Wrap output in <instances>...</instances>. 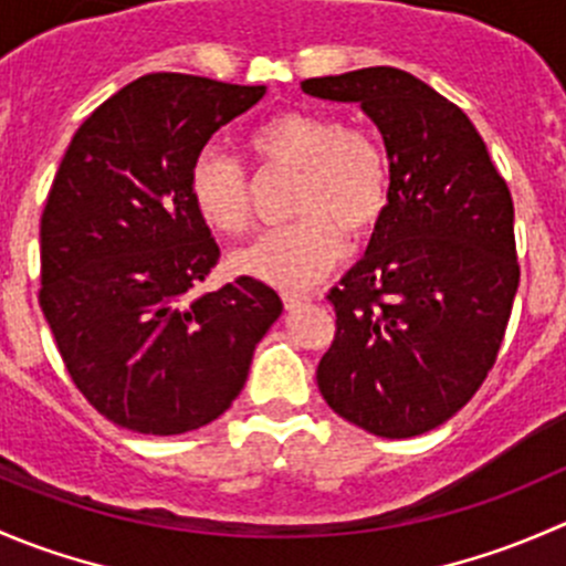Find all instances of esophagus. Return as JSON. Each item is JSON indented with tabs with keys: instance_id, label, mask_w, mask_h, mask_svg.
Wrapping results in <instances>:
<instances>
[{
	"instance_id": "esophagus-1",
	"label": "esophagus",
	"mask_w": 566,
	"mask_h": 566,
	"mask_svg": "<svg viewBox=\"0 0 566 566\" xmlns=\"http://www.w3.org/2000/svg\"><path fill=\"white\" fill-rule=\"evenodd\" d=\"M306 304H312V295H298V293L284 295V306H287V310H301V306Z\"/></svg>"
}]
</instances>
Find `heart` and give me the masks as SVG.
Returning <instances> with one entry per match:
<instances>
[{"mask_svg":"<svg viewBox=\"0 0 566 566\" xmlns=\"http://www.w3.org/2000/svg\"><path fill=\"white\" fill-rule=\"evenodd\" d=\"M249 147L265 167L298 172L290 213L293 224L265 232L235 254V271L279 290L315 287L345 254V235L361 238L389 208L391 158L384 142L350 128L336 114L293 108L249 134ZM193 210L216 232L249 230V177L238 158L202 150L191 167Z\"/></svg>","mask_w":566,"mask_h":566,"instance_id":"1","label":"heart"}]
</instances>
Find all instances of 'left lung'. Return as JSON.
<instances>
[{
	"mask_svg": "<svg viewBox=\"0 0 566 566\" xmlns=\"http://www.w3.org/2000/svg\"><path fill=\"white\" fill-rule=\"evenodd\" d=\"M301 90L361 106L391 158L389 208L328 293L336 334L319 394L373 436H421L458 413L499 356L521 282L512 193L465 112L399 67Z\"/></svg>",
	"mask_w": 566,
	"mask_h": 566,
	"instance_id": "obj_1",
	"label": "left lung"
}]
</instances>
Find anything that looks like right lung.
Here are the masks:
<instances>
[{
  "mask_svg": "<svg viewBox=\"0 0 566 566\" xmlns=\"http://www.w3.org/2000/svg\"><path fill=\"white\" fill-rule=\"evenodd\" d=\"M265 87L147 73L67 145L40 219V310L87 402L125 430L180 436L219 419L282 315L238 276L188 298L219 262L193 210L191 167Z\"/></svg>",
  "mask_w": 566,
  "mask_h": 566,
  "instance_id": "1",
  "label": "right lung"
}]
</instances>
